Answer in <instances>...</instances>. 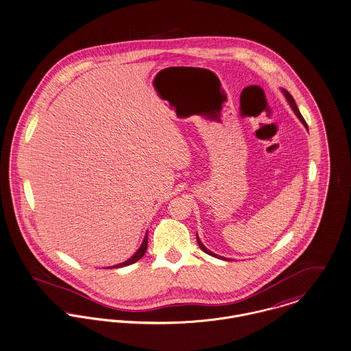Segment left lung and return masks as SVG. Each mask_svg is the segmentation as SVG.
<instances>
[{"label":"left lung","instance_id":"obj_1","mask_svg":"<svg viewBox=\"0 0 351 351\" xmlns=\"http://www.w3.org/2000/svg\"><path fill=\"white\" fill-rule=\"evenodd\" d=\"M282 93L285 95V97H286V100L289 101V104H290V107H291V109L294 110V113L297 114L298 119L302 121V124L307 128V124H306V121H304V119L302 117V114H300V112H299V109H298L297 104H295V100H294V97L286 90V89H282ZM196 239H197V244H199V247L206 252V254H208V255H211V256H215V258H219V259H223V261H230V259H226V258H223V256H219V255H216V254H214V252H211L208 248H206V245L202 243V241L199 239V237L196 235Z\"/></svg>","mask_w":351,"mask_h":351}]
</instances>
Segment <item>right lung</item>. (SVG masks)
<instances>
[{"label":"right lung","instance_id":"right-lung-1","mask_svg":"<svg viewBox=\"0 0 351 351\" xmlns=\"http://www.w3.org/2000/svg\"><path fill=\"white\" fill-rule=\"evenodd\" d=\"M147 244H148V234H145L144 241L141 243L140 248H138V250L136 251L135 254H134V256H131L128 261H125V262H123V263H120V265L112 266V267L119 269V267H125V266H130V265H132V263H136V262H137L138 259H141V258H143V255L145 254V251H147ZM112 267H109V269H112Z\"/></svg>","mask_w":351,"mask_h":351}]
</instances>
